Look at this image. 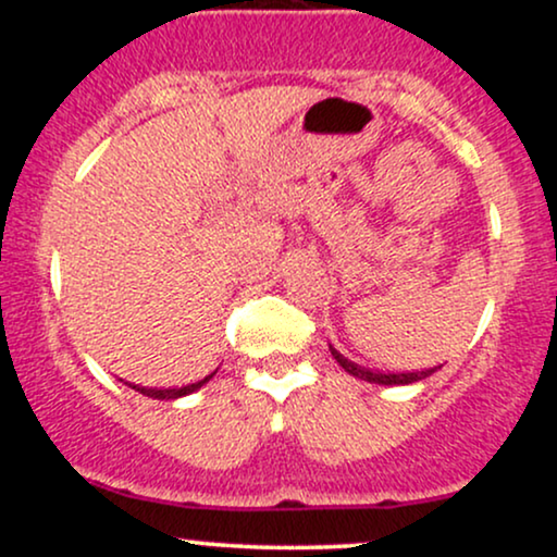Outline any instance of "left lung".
<instances>
[{
    "label": "left lung",
    "instance_id": "8db88e82",
    "mask_svg": "<svg viewBox=\"0 0 557 557\" xmlns=\"http://www.w3.org/2000/svg\"><path fill=\"white\" fill-rule=\"evenodd\" d=\"M330 354H332V359L341 363L345 372L354 374V376H359V380H363V382H372V385H413V382L426 380V376L437 372V367H434V369H421V372L382 374V372H372V369H363V367H359V363L348 361V359H345V356L341 354V350H335V348H332V345H330Z\"/></svg>",
    "mask_w": 557,
    "mask_h": 557
}]
</instances>
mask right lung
I'll use <instances>...</instances> for the list:
<instances>
[{"label":"right lung","instance_id":"add662e5","mask_svg":"<svg viewBox=\"0 0 557 557\" xmlns=\"http://www.w3.org/2000/svg\"><path fill=\"white\" fill-rule=\"evenodd\" d=\"M212 376H214V374L203 376V380L194 382V385H185V387H172V389H151V387H138V393H140V395H146V398H154V400H177V398H185V395L196 393V389L207 385V382L212 380Z\"/></svg>","mask_w":557,"mask_h":557}]
</instances>
